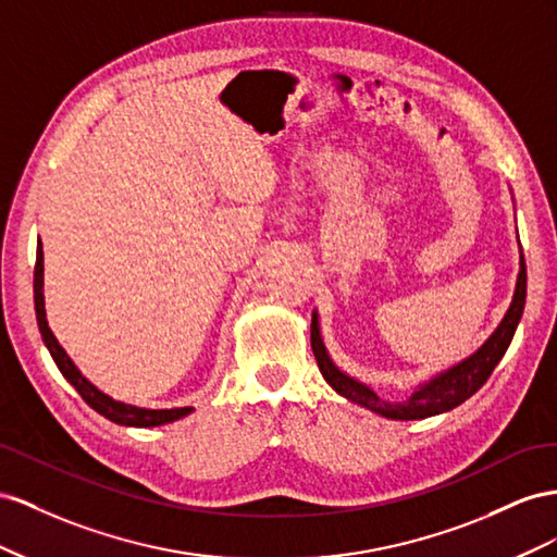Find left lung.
Returning <instances> with one entry per match:
<instances>
[{"label":"left lung","instance_id":"left-lung-1","mask_svg":"<svg viewBox=\"0 0 557 557\" xmlns=\"http://www.w3.org/2000/svg\"><path fill=\"white\" fill-rule=\"evenodd\" d=\"M525 296H528V268H525V259H522V253H520V273H518V282H516V294L511 300V308L506 310L497 331L483 343L479 352H473L462 363H457V367L443 371L436 377L429 380V383H424L422 387L412 392L406 401L392 404V401L380 399V396L371 387L359 383V380H355V377L345 375L326 355V347L320 336V322H317V314H312V326H310L312 352L317 359V367H320L326 383L341 396H345V399L369 408V410L377 412V416L389 418V420L432 418V416H438V412H446L459 404H465L471 394H475L485 385V380L492 375V371H495V367L502 361L508 345H511V341H513V333L518 329L522 310H525Z\"/></svg>","mask_w":557,"mask_h":557}]
</instances>
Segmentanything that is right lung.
<instances>
[{"instance_id": "obj_1", "label": "right lung", "mask_w": 557, "mask_h": 557, "mask_svg": "<svg viewBox=\"0 0 557 557\" xmlns=\"http://www.w3.org/2000/svg\"><path fill=\"white\" fill-rule=\"evenodd\" d=\"M35 310H37V324L41 331V338L49 347V352L55 361V367L60 369V373L70 380V385L82 394V399L92 408L98 410L100 416H104L107 420L116 422V424H125V426H158V424H168L180 420L184 416H188L194 408H168V410H149V408H137L131 404L123 401H114L111 396H107L104 392H100L95 385H90L88 380L82 375L74 367V361L67 357L65 349L60 347V343L55 341L53 331L49 329V322H46V310H44V249H41V240L37 245V263H35Z\"/></svg>"}]
</instances>
